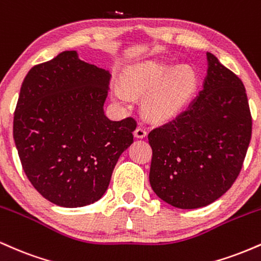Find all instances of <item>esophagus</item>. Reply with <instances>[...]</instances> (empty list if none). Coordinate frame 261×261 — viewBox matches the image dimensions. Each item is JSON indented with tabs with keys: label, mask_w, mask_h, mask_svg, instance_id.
Masks as SVG:
<instances>
[{
	"label": "esophagus",
	"mask_w": 261,
	"mask_h": 261,
	"mask_svg": "<svg viewBox=\"0 0 261 261\" xmlns=\"http://www.w3.org/2000/svg\"><path fill=\"white\" fill-rule=\"evenodd\" d=\"M146 135H147V128L145 126H139L135 130V136L139 137V139H143V137H146Z\"/></svg>",
	"instance_id": "esophagus-1"
}]
</instances>
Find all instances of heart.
<instances>
[{"label": "heart", "instance_id": "heart-1", "mask_svg": "<svg viewBox=\"0 0 261 261\" xmlns=\"http://www.w3.org/2000/svg\"><path fill=\"white\" fill-rule=\"evenodd\" d=\"M193 73L185 67L175 68L167 61L155 60L140 64L128 71L124 86L114 88V97L128 106L133 94H144L143 109L153 118H168L184 103L191 85Z\"/></svg>", "mask_w": 261, "mask_h": 261}]
</instances>
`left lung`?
Wrapping results in <instances>:
<instances>
[{"instance_id": "left-lung-1", "label": "left lung", "mask_w": 261, "mask_h": 261, "mask_svg": "<svg viewBox=\"0 0 261 261\" xmlns=\"http://www.w3.org/2000/svg\"><path fill=\"white\" fill-rule=\"evenodd\" d=\"M202 91L175 119L148 134L149 182L163 201L199 208L216 201L238 178L251 139L243 82L207 53Z\"/></svg>"}]
</instances>
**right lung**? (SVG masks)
I'll return each instance as SVG.
<instances>
[{"label": "right lung", "instance_id": "obj_1", "mask_svg": "<svg viewBox=\"0 0 261 261\" xmlns=\"http://www.w3.org/2000/svg\"><path fill=\"white\" fill-rule=\"evenodd\" d=\"M109 71L64 51L31 68L20 87L13 139L27 178L62 207L99 200L114 167L134 142L133 116L113 121L103 106Z\"/></svg>", "mask_w": 261, "mask_h": 261}]
</instances>
